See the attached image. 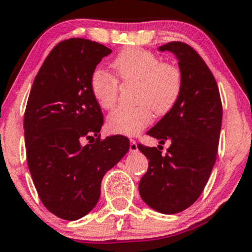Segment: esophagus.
Segmentation results:
<instances>
[{
  "mask_svg": "<svg viewBox=\"0 0 252 252\" xmlns=\"http://www.w3.org/2000/svg\"><path fill=\"white\" fill-rule=\"evenodd\" d=\"M138 150V147H137V142L134 139H129V152L134 153Z\"/></svg>",
  "mask_w": 252,
  "mask_h": 252,
  "instance_id": "1",
  "label": "esophagus"
}]
</instances>
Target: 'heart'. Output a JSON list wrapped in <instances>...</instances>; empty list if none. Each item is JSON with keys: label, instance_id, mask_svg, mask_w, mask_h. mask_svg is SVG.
Wrapping results in <instances>:
<instances>
[{"label": "heart", "instance_id": "1", "mask_svg": "<svg viewBox=\"0 0 252 252\" xmlns=\"http://www.w3.org/2000/svg\"><path fill=\"white\" fill-rule=\"evenodd\" d=\"M115 77L97 68L90 77V91L103 109L114 107L119 97V84L136 82L134 107H119L107 116V128L113 133L134 136L145 128L153 113L164 116L176 107L183 91V74L177 65L162 62L152 51L128 47L111 63Z\"/></svg>", "mask_w": 252, "mask_h": 252}]
</instances>
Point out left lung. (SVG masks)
<instances>
[{
	"mask_svg": "<svg viewBox=\"0 0 252 252\" xmlns=\"http://www.w3.org/2000/svg\"><path fill=\"white\" fill-rule=\"evenodd\" d=\"M159 49L178 58L183 91L176 107L147 132L161 144L171 141L165 154L137 145L149 160L138 188L148 206L172 215L195 203L209 181L221 133L222 102L211 70L195 49L181 41Z\"/></svg>",
	"mask_w": 252,
	"mask_h": 252,
	"instance_id": "1",
	"label": "left lung"
}]
</instances>
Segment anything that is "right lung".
Returning a JSON list of instances; mask_svg holds the SVG:
<instances>
[{"label": "right lung", "instance_id": "1", "mask_svg": "<svg viewBox=\"0 0 252 252\" xmlns=\"http://www.w3.org/2000/svg\"><path fill=\"white\" fill-rule=\"evenodd\" d=\"M111 49L69 38L51 51L38 70L24 114L28 167L41 201L59 219L75 221L97 204L107 171L128 152L125 136L100 138L102 109L90 77ZM91 141L82 146L81 141Z\"/></svg>", "mask_w": 252, "mask_h": 252}]
</instances>
